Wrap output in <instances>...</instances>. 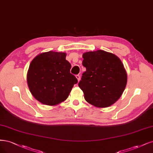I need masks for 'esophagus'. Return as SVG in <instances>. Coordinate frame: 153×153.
Returning a JSON list of instances; mask_svg holds the SVG:
<instances>
[{"instance_id": "1", "label": "esophagus", "mask_w": 153, "mask_h": 153, "mask_svg": "<svg viewBox=\"0 0 153 153\" xmlns=\"http://www.w3.org/2000/svg\"><path fill=\"white\" fill-rule=\"evenodd\" d=\"M76 78H77V80H78V82L80 81V75H76Z\"/></svg>"}]
</instances>
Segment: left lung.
Here are the masks:
<instances>
[{"mask_svg": "<svg viewBox=\"0 0 153 153\" xmlns=\"http://www.w3.org/2000/svg\"><path fill=\"white\" fill-rule=\"evenodd\" d=\"M86 68L78 86L86 101L94 106H111L121 97L127 82V72L117 56L102 50L83 54Z\"/></svg>", "mask_w": 153, "mask_h": 153, "instance_id": "left-lung-1", "label": "left lung"}]
</instances>
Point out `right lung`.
Here are the masks:
<instances>
[{
  "label": "right lung",
  "instance_id": "right-lung-1",
  "mask_svg": "<svg viewBox=\"0 0 153 153\" xmlns=\"http://www.w3.org/2000/svg\"><path fill=\"white\" fill-rule=\"evenodd\" d=\"M65 52L49 51L31 62L27 83L33 96L45 105L54 106L68 98L76 78L70 73L71 65Z\"/></svg>",
  "mask_w": 153,
  "mask_h": 153
}]
</instances>
